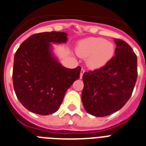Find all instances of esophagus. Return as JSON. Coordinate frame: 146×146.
<instances>
[{"label":"esophagus","mask_w":146,"mask_h":146,"mask_svg":"<svg viewBox=\"0 0 146 146\" xmlns=\"http://www.w3.org/2000/svg\"><path fill=\"white\" fill-rule=\"evenodd\" d=\"M84 72H85V69L82 68H81V71H80V79H81L82 77H83V74H84Z\"/></svg>","instance_id":"esophagus-1"}]
</instances>
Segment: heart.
<instances>
[{
  "instance_id": "heart-1",
  "label": "heart",
  "mask_w": 146,
  "mask_h": 146,
  "mask_svg": "<svg viewBox=\"0 0 146 146\" xmlns=\"http://www.w3.org/2000/svg\"><path fill=\"white\" fill-rule=\"evenodd\" d=\"M113 43L101 38H90L80 42L77 48L80 56L87 57V65L92 68H98L105 66L114 54Z\"/></svg>"
}]
</instances>
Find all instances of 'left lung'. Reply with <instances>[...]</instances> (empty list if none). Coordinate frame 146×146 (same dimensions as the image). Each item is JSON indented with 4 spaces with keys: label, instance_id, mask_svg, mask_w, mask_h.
Wrapping results in <instances>:
<instances>
[{
    "label": "left lung",
    "instance_id": "8db88e82",
    "mask_svg": "<svg viewBox=\"0 0 146 146\" xmlns=\"http://www.w3.org/2000/svg\"><path fill=\"white\" fill-rule=\"evenodd\" d=\"M115 55L100 68L84 72L82 102L98 117L121 109L131 98L137 78V57L126 42L115 38Z\"/></svg>",
    "mask_w": 146,
    "mask_h": 146
}]
</instances>
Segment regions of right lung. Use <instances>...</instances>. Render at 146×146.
<instances>
[{
  "mask_svg": "<svg viewBox=\"0 0 146 146\" xmlns=\"http://www.w3.org/2000/svg\"><path fill=\"white\" fill-rule=\"evenodd\" d=\"M63 32H44L27 38L15 54L13 87L29 111L49 115L58 110L66 91L80 78L81 68H65L53 56L50 43L67 41Z\"/></svg>",
  "mask_w": 146,
  "mask_h": 146,
  "instance_id": "obj_1",
  "label": "right lung"
}]
</instances>
